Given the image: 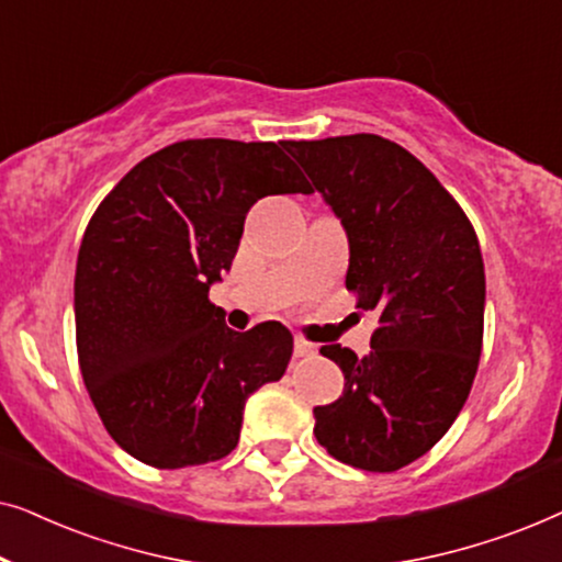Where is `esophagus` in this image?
Masks as SVG:
<instances>
[{
    "mask_svg": "<svg viewBox=\"0 0 562 562\" xmlns=\"http://www.w3.org/2000/svg\"><path fill=\"white\" fill-rule=\"evenodd\" d=\"M314 352H317V348H314L312 342H306V340H302V337H296V340H294V356L296 358H310V356H314Z\"/></svg>",
    "mask_w": 562,
    "mask_h": 562,
    "instance_id": "34e87169",
    "label": "esophagus"
}]
</instances>
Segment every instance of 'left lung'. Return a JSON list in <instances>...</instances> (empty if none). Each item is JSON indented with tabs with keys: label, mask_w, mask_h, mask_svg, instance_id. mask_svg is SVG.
<instances>
[{
	"label": "left lung",
	"mask_w": 562,
	"mask_h": 562,
	"mask_svg": "<svg viewBox=\"0 0 562 562\" xmlns=\"http://www.w3.org/2000/svg\"><path fill=\"white\" fill-rule=\"evenodd\" d=\"M286 150L348 233L345 286L379 317L368 356L319 350L345 389L314 406V435L340 463L398 471L448 432L471 394L486 304L479 237L435 173L386 137L289 140Z\"/></svg>",
	"instance_id": "obj_1"
}]
</instances>
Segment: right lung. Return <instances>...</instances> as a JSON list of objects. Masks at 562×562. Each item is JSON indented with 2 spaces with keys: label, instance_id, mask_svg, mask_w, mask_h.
I'll return each instance as SVG.
<instances>
[{
  "label": "right lung",
  "instance_id": "1",
  "mask_svg": "<svg viewBox=\"0 0 562 562\" xmlns=\"http://www.w3.org/2000/svg\"><path fill=\"white\" fill-rule=\"evenodd\" d=\"M271 194H312L283 143L204 137L143 158L89 220L74 281L81 375L106 432L145 465L229 456L248 396L286 373L281 322L235 333L210 302L245 214Z\"/></svg>",
  "mask_w": 562,
  "mask_h": 562
}]
</instances>
